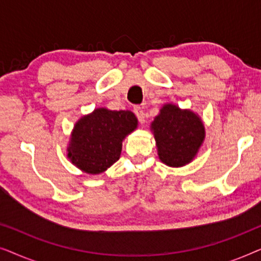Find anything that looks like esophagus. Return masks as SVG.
<instances>
[{
	"label": "esophagus",
	"instance_id": "esophagus-1",
	"mask_svg": "<svg viewBox=\"0 0 261 261\" xmlns=\"http://www.w3.org/2000/svg\"><path fill=\"white\" fill-rule=\"evenodd\" d=\"M133 112L135 114V116L138 117V120L140 121V122L142 123L145 121V114H144V110H142L141 107H134L133 108Z\"/></svg>",
	"mask_w": 261,
	"mask_h": 261
}]
</instances>
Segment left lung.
Here are the masks:
<instances>
[{"instance_id": "obj_1", "label": "left lung", "mask_w": 261, "mask_h": 261, "mask_svg": "<svg viewBox=\"0 0 261 261\" xmlns=\"http://www.w3.org/2000/svg\"><path fill=\"white\" fill-rule=\"evenodd\" d=\"M160 160L169 166L189 164L196 155L204 139L201 119L190 110L166 105L152 122Z\"/></svg>"}]
</instances>
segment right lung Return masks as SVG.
I'll return each mask as SVG.
<instances>
[{
    "mask_svg": "<svg viewBox=\"0 0 261 261\" xmlns=\"http://www.w3.org/2000/svg\"><path fill=\"white\" fill-rule=\"evenodd\" d=\"M138 126L129 110L99 108L74 126L67 156L84 172L97 174L120 159L122 140Z\"/></svg>",
    "mask_w": 261,
    "mask_h": 261,
    "instance_id": "add662e5",
    "label": "right lung"
}]
</instances>
